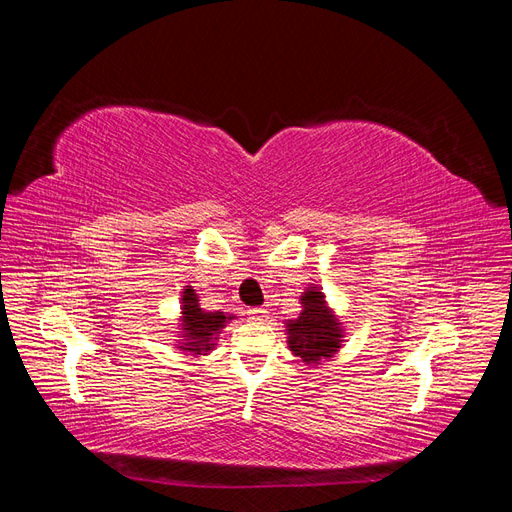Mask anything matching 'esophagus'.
<instances>
[{
	"label": "esophagus",
	"mask_w": 512,
	"mask_h": 512,
	"mask_svg": "<svg viewBox=\"0 0 512 512\" xmlns=\"http://www.w3.org/2000/svg\"><path fill=\"white\" fill-rule=\"evenodd\" d=\"M247 314H250V318H252V320L262 322V320H267V318H269V309H265V307H252L250 312H247Z\"/></svg>",
	"instance_id": "obj_1"
}]
</instances>
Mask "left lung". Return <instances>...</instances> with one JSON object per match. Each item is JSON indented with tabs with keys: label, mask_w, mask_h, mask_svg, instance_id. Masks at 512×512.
<instances>
[{
	"label": "left lung",
	"mask_w": 512,
	"mask_h": 512,
	"mask_svg": "<svg viewBox=\"0 0 512 512\" xmlns=\"http://www.w3.org/2000/svg\"><path fill=\"white\" fill-rule=\"evenodd\" d=\"M301 314L286 320V342L290 352L309 367L331 359L344 344V327L320 286H307L301 294Z\"/></svg>",
	"instance_id": "left-lung-1"
}]
</instances>
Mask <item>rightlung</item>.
<instances>
[{
	"label": "right lung",
	"mask_w": 512,
	"mask_h": 512,
	"mask_svg": "<svg viewBox=\"0 0 512 512\" xmlns=\"http://www.w3.org/2000/svg\"><path fill=\"white\" fill-rule=\"evenodd\" d=\"M200 297L192 286H183L181 292V314H179V335L175 339V346L185 356H198L209 354L215 350L218 335L230 320L237 316L224 314V312H207L200 307Z\"/></svg>",
	"instance_id": "obj_1"
}]
</instances>
